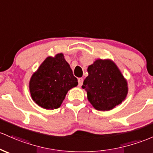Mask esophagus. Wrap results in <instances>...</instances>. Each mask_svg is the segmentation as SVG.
<instances>
[{
  "label": "esophagus",
  "instance_id": "1",
  "mask_svg": "<svg viewBox=\"0 0 153 153\" xmlns=\"http://www.w3.org/2000/svg\"><path fill=\"white\" fill-rule=\"evenodd\" d=\"M78 85H79V86H81V85H83V78H78Z\"/></svg>",
  "mask_w": 153,
  "mask_h": 153
}]
</instances>
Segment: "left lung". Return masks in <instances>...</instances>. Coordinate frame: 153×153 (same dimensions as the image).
<instances>
[{"label": "left lung", "instance_id": "1", "mask_svg": "<svg viewBox=\"0 0 153 153\" xmlns=\"http://www.w3.org/2000/svg\"><path fill=\"white\" fill-rule=\"evenodd\" d=\"M87 70L88 75L82 88L87 91L88 101L96 110H110L125 100L127 81L113 62L97 59Z\"/></svg>", "mask_w": 153, "mask_h": 153}]
</instances>
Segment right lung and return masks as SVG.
<instances>
[{"label":"right lung","mask_w":153,"mask_h":153,"mask_svg":"<svg viewBox=\"0 0 153 153\" xmlns=\"http://www.w3.org/2000/svg\"><path fill=\"white\" fill-rule=\"evenodd\" d=\"M62 53L48 56L30 80V91L35 102L43 108L53 110L61 106L70 88L78 85Z\"/></svg>","instance_id":"right-lung-1"}]
</instances>
